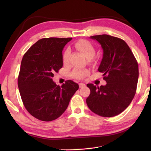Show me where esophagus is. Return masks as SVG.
Returning <instances> with one entry per match:
<instances>
[{"mask_svg": "<svg viewBox=\"0 0 151 151\" xmlns=\"http://www.w3.org/2000/svg\"><path fill=\"white\" fill-rule=\"evenodd\" d=\"M86 86V84H84V83H80L79 84V87L80 88H84V87H85Z\"/></svg>", "mask_w": 151, "mask_h": 151, "instance_id": "esophagus-1", "label": "esophagus"}]
</instances>
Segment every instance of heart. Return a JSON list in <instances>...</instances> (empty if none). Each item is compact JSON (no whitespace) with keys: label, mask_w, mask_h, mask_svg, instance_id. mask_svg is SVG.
<instances>
[{"label":"heart","mask_w":151,"mask_h":151,"mask_svg":"<svg viewBox=\"0 0 151 151\" xmlns=\"http://www.w3.org/2000/svg\"><path fill=\"white\" fill-rule=\"evenodd\" d=\"M75 47L76 49L79 50L81 52H82L84 55L86 56L89 60H92V58L95 56V49L93 45L89 42L88 40H81L78 41L75 44ZM70 55V50L69 49H67L63 52V56H62V60L63 63H67L69 60V58ZM88 74V70L87 69H76L73 70L71 73V75L74 78L81 79L84 76H86Z\"/></svg>","instance_id":"obj_1"}]
</instances>
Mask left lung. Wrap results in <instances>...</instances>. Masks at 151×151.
<instances>
[{
    "label": "left lung",
    "mask_w": 151,
    "mask_h": 151,
    "mask_svg": "<svg viewBox=\"0 0 151 151\" xmlns=\"http://www.w3.org/2000/svg\"><path fill=\"white\" fill-rule=\"evenodd\" d=\"M103 50L98 69L103 73L105 86L88 84L90 95L86 99L89 108L102 117H114L129 106L136 94L138 81L137 62L130 47L123 40L106 34L90 37Z\"/></svg>",
    "instance_id": "8db88e82"
}]
</instances>
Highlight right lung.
<instances>
[{"label": "right lung", "mask_w": 151, "mask_h": 151, "mask_svg": "<svg viewBox=\"0 0 151 151\" xmlns=\"http://www.w3.org/2000/svg\"><path fill=\"white\" fill-rule=\"evenodd\" d=\"M71 37L43 38L24 54L18 76V88L27 110L43 121L56 119L68 106L78 84L67 81L60 86L52 81L63 66L62 50Z\"/></svg>", "instance_id": "1"}]
</instances>
